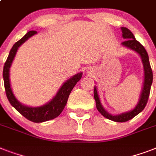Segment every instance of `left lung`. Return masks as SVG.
I'll return each mask as SVG.
<instances>
[{"instance_id":"left-lung-1","label":"left lung","mask_w":156,"mask_h":156,"mask_svg":"<svg viewBox=\"0 0 156 156\" xmlns=\"http://www.w3.org/2000/svg\"><path fill=\"white\" fill-rule=\"evenodd\" d=\"M121 31H122V37L126 40L124 42L121 43V45L125 48H127L129 49L133 50V51L137 52L142 59L143 71H144V79H143V88H142V91H141L140 97H139V100H138L137 105L130 111L125 112L117 114V115H112L105 110V108L101 104L100 96L98 95L97 87L95 86V87H94V98H95V104H96V108L104 117H106L107 119H109L111 121H116V122H125V121H129V120L133 118L134 116H137L138 113H140L141 112L143 111L147 104L148 98H149V95H150L151 87L153 81L152 69L151 68L149 56H148V54L146 51L145 48L135 40V37L133 35V33L131 32L128 28L121 27Z\"/></svg>"}]
</instances>
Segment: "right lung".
<instances>
[{
    "mask_svg": "<svg viewBox=\"0 0 156 156\" xmlns=\"http://www.w3.org/2000/svg\"><path fill=\"white\" fill-rule=\"evenodd\" d=\"M36 34H37V31L30 30L27 33L21 40H18V42H16L13 44L4 66L3 79L6 96L8 98L11 105L29 121L35 122V123H40V122H44V121L56 118V116H58L61 113V112L63 111L64 108L67 103L71 90H73L76 83L81 79L83 73L80 72V73H76L75 75H73V77H71L68 80L66 81L60 87L56 95L49 102L46 103L42 106L30 107L19 102L18 99L15 97L13 90L11 88L9 70H10L11 65L13 63V59L15 57L18 48L23 44H24L28 39H30L31 36Z\"/></svg>",
    "mask_w": 156,
    "mask_h": 156,
    "instance_id": "1",
    "label": "right lung"
}]
</instances>
